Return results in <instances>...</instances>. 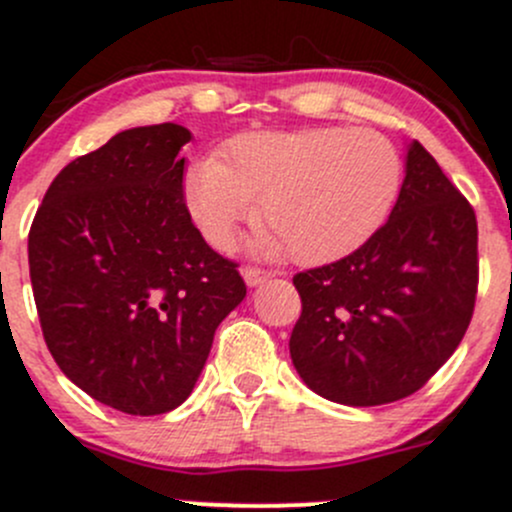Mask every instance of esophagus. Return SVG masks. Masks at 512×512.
I'll return each mask as SVG.
<instances>
[{
  "label": "esophagus",
  "instance_id": "34e87169",
  "mask_svg": "<svg viewBox=\"0 0 512 512\" xmlns=\"http://www.w3.org/2000/svg\"><path fill=\"white\" fill-rule=\"evenodd\" d=\"M241 276H244L246 286L254 288V286H258V283L268 281V278H271V273L263 271V268H256V266H246L244 271H241Z\"/></svg>",
  "mask_w": 512,
  "mask_h": 512
}]
</instances>
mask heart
Instances as JSON below:
<instances>
[{"label":"heart","mask_w":512,"mask_h":512,"mask_svg":"<svg viewBox=\"0 0 512 512\" xmlns=\"http://www.w3.org/2000/svg\"><path fill=\"white\" fill-rule=\"evenodd\" d=\"M401 189V156L371 129L321 126L239 136L226 159L196 161L184 196L204 239L226 249L239 221L266 229L258 254L316 266L353 254L383 226Z\"/></svg>","instance_id":"obj_1"}]
</instances>
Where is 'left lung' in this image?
Segmentation results:
<instances>
[{
  "label": "left lung",
  "instance_id": "1",
  "mask_svg": "<svg viewBox=\"0 0 512 512\" xmlns=\"http://www.w3.org/2000/svg\"><path fill=\"white\" fill-rule=\"evenodd\" d=\"M301 318L291 361L318 396L366 408L401 401L453 356L478 291V224L438 161L408 144L386 224L353 254L293 276Z\"/></svg>",
  "mask_w": 512,
  "mask_h": 512
}]
</instances>
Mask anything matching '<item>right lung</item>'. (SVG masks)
I'll list each match as a JSON object with an SVG mask.
<instances>
[{"mask_svg":"<svg viewBox=\"0 0 512 512\" xmlns=\"http://www.w3.org/2000/svg\"><path fill=\"white\" fill-rule=\"evenodd\" d=\"M179 124L136 126L64 166L29 231L44 341L104 406L159 416L186 401L219 323L244 301L184 201Z\"/></svg>","mask_w":512,"mask_h":512,"instance_id":"right-lung-1","label":"right lung"}]
</instances>
